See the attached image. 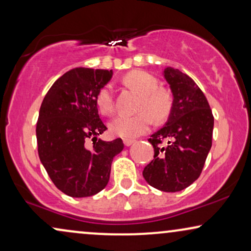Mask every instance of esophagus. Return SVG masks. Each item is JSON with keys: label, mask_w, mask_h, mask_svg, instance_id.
<instances>
[{"label": "esophagus", "mask_w": 251, "mask_h": 251, "mask_svg": "<svg viewBox=\"0 0 251 251\" xmlns=\"http://www.w3.org/2000/svg\"><path fill=\"white\" fill-rule=\"evenodd\" d=\"M134 141H135L134 139H124V145L127 146V147H128V146H131Z\"/></svg>", "instance_id": "esophagus-1"}]
</instances>
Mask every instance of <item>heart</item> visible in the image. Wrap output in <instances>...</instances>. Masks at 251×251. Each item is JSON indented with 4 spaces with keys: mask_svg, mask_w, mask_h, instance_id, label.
<instances>
[{
    "mask_svg": "<svg viewBox=\"0 0 251 251\" xmlns=\"http://www.w3.org/2000/svg\"><path fill=\"white\" fill-rule=\"evenodd\" d=\"M124 82L142 95L138 110L141 112L133 116H118L110 123L112 134L122 138H135L148 131L151 125V114L156 120H163L170 113L173 100L167 91L158 88V82L153 75L144 71H133L125 75ZM97 109L103 116L115 112L112 88L104 85L95 98ZM151 113L150 115L149 113Z\"/></svg>",
    "mask_w": 251,
    "mask_h": 251,
    "instance_id": "obj_1",
    "label": "heart"
}]
</instances>
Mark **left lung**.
<instances>
[{
	"mask_svg": "<svg viewBox=\"0 0 251 251\" xmlns=\"http://www.w3.org/2000/svg\"><path fill=\"white\" fill-rule=\"evenodd\" d=\"M164 78L174 96L169 119L148 141L154 158L142 175L153 188L177 192L201 176L212 147L214 118L201 88L178 69L167 67Z\"/></svg>",
	"mask_w": 251,
	"mask_h": 251,
	"instance_id": "1",
	"label": "left lung"
}]
</instances>
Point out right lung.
Masks as SVG:
<instances>
[{"mask_svg":"<svg viewBox=\"0 0 251 251\" xmlns=\"http://www.w3.org/2000/svg\"><path fill=\"white\" fill-rule=\"evenodd\" d=\"M112 71L74 68L59 77L44 97L36 134L38 154L60 191L82 198L98 193L110 179L113 157L123 151L120 138L103 141L105 131L95 98ZM89 138L93 140L90 146Z\"/></svg>","mask_w":251,"mask_h":251,"instance_id":"1","label":"right lung"}]
</instances>
